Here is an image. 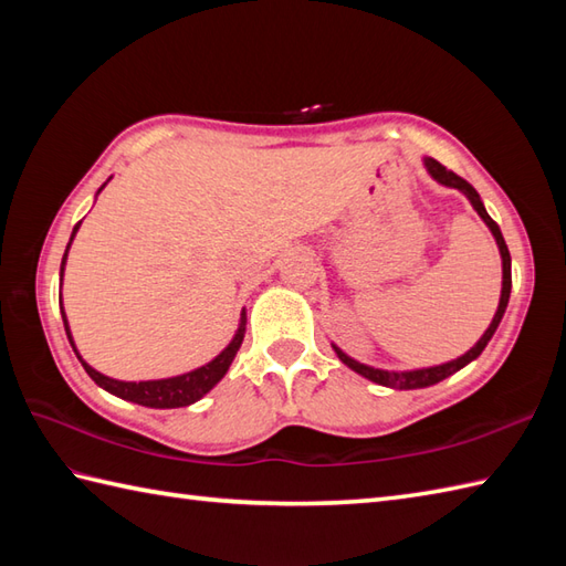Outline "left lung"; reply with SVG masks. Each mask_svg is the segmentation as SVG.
Masks as SVG:
<instances>
[{
  "label": "left lung",
  "instance_id": "obj_1",
  "mask_svg": "<svg viewBox=\"0 0 566 566\" xmlns=\"http://www.w3.org/2000/svg\"><path fill=\"white\" fill-rule=\"evenodd\" d=\"M423 163H426V170L430 172L432 179H438V182L444 185V187L460 189L462 195L469 201H472L474 211L482 216V221L489 226V231L494 233L499 252H501V260H503V286H501L499 308H496V314H494V321H491V326L486 328V333L482 335V338L476 340V345L472 347V350H467L462 357L452 359V363H444V365H438V367H426V369H411V371H389V369H375V367H369V365L357 363V359H353L350 355H345L338 345H333V350H335V355L340 357V363H345L347 367H350L353 371H357V375H363L365 379L375 381V384H381V387H389V389H423V387H432V384L448 379L450 375H454V371H460L464 365H469V363H472V359H476L479 355H482L484 347L489 345V340L494 338L499 323H501L503 314H506L509 296H511V252H509L506 240H503V235H501L499 223L486 213L484 203H482V197L476 195V189L469 185L467 179L457 177L452 170H448V167L440 165L438 160L426 158Z\"/></svg>",
  "mask_w": 566,
  "mask_h": 566
}]
</instances>
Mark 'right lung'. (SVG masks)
Segmentation results:
<instances>
[{
  "label": "right lung",
  "instance_id": "add662e5",
  "mask_svg": "<svg viewBox=\"0 0 566 566\" xmlns=\"http://www.w3.org/2000/svg\"><path fill=\"white\" fill-rule=\"evenodd\" d=\"M106 185V182H104ZM102 185V189H104ZM99 189V191H102ZM82 223V221H80ZM80 223L72 228V235H70V243L72 238H75ZM70 243L65 248V255H63V262H60V282H63V272H65V260H67V250H70ZM60 314H63V323H65V333H67V340L72 345V350H75L77 359L82 363L84 371L94 379V384H99V387L104 391H109L114 396H118V399H126V401H134V403H140V406H148V408H179V406H189L199 401L203 394H209L216 384H219L223 379V375L228 371V367H231L233 357L238 353L240 343H243L245 338V308L243 314H240V326L233 335V340L228 343L223 347L221 355H216L209 365H203L199 369H191L187 371V375H179V377H170V379H150V381H118V379H112L102 375V371H97L94 367H90L84 359L80 357L77 347H75V340H72L70 335V326H67V318H65V311H63V298H60Z\"/></svg>",
  "mask_w": 566,
  "mask_h": 566
}]
</instances>
